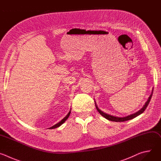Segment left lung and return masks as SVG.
Returning <instances> with one entry per match:
<instances>
[{"label": "left lung", "mask_w": 161, "mask_h": 161, "mask_svg": "<svg viewBox=\"0 0 161 161\" xmlns=\"http://www.w3.org/2000/svg\"><path fill=\"white\" fill-rule=\"evenodd\" d=\"M152 94H153V90H152V94L150 96L148 99L147 100V101L146 102V103L145 104V105L143 106V107L140 109L138 111H137L136 113H134V114H130V115L129 116H127V117H114V116H112V115H110V114H107L106 113H104L103 111H102L101 110H100L97 106L96 105V109H97V111H99V113L101 114V115L103 117H104L105 119H108V120H111V121H113V122H124V121H127V120H131L136 117H137L138 115H140V114H142V113L144 112V111L146 109L147 107L148 106L150 101V99H151V97L152 96Z\"/></svg>", "instance_id": "1"}]
</instances>
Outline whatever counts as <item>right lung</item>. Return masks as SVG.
Segmentation results:
<instances>
[{
	"label": "right lung",
	"instance_id": "obj_1",
	"mask_svg": "<svg viewBox=\"0 0 161 161\" xmlns=\"http://www.w3.org/2000/svg\"><path fill=\"white\" fill-rule=\"evenodd\" d=\"M70 113H71V111L69 112V113L67 114V116L65 117H64L60 122H59L58 123H57V124H55V125H54L53 126H52V127H50L49 129H55V128H57V127H59V126H60L63 123H64L65 122V121L68 119V117H69V115H70Z\"/></svg>",
	"mask_w": 161,
	"mask_h": 161
}]
</instances>
